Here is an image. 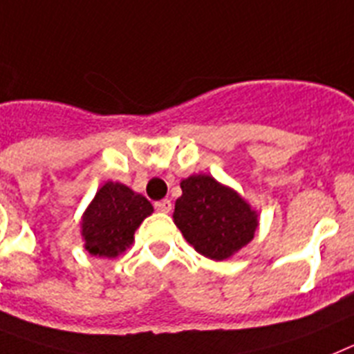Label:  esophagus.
<instances>
[{
  "mask_svg": "<svg viewBox=\"0 0 354 354\" xmlns=\"http://www.w3.org/2000/svg\"><path fill=\"white\" fill-rule=\"evenodd\" d=\"M155 210L162 212V214H169V212L173 210V203L169 201V199H162V201L155 203Z\"/></svg>",
  "mask_w": 354,
  "mask_h": 354,
  "instance_id": "34e87169",
  "label": "esophagus"
}]
</instances>
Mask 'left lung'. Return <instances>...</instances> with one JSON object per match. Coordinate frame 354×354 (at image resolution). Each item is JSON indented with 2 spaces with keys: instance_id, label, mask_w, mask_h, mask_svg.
Instances as JSON below:
<instances>
[{
  "instance_id": "left-lung-1",
  "label": "left lung",
  "mask_w": 354,
  "mask_h": 354,
  "mask_svg": "<svg viewBox=\"0 0 354 354\" xmlns=\"http://www.w3.org/2000/svg\"><path fill=\"white\" fill-rule=\"evenodd\" d=\"M181 192L174 205V224L198 253L224 260L253 239L257 214L235 190L207 174H196L181 181Z\"/></svg>"
}]
</instances>
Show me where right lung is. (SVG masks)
Segmentation results:
<instances>
[{
    "label": "right lung",
    "instance_id": "add662e5",
    "mask_svg": "<svg viewBox=\"0 0 354 354\" xmlns=\"http://www.w3.org/2000/svg\"><path fill=\"white\" fill-rule=\"evenodd\" d=\"M151 212L144 196L121 183H104L82 221L85 250L94 257H118L133 242L135 230Z\"/></svg>",
    "mask_w": 354,
    "mask_h": 354
}]
</instances>
